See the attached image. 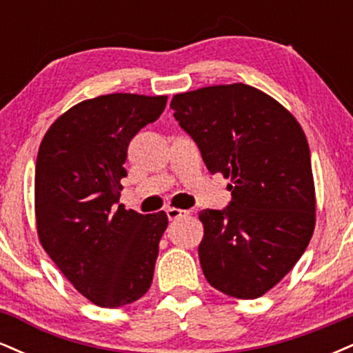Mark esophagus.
Listing matches in <instances>:
<instances>
[{
  "label": "esophagus",
  "mask_w": 353,
  "mask_h": 353,
  "mask_svg": "<svg viewBox=\"0 0 353 353\" xmlns=\"http://www.w3.org/2000/svg\"><path fill=\"white\" fill-rule=\"evenodd\" d=\"M165 214H168L169 221H177V219H182L185 216H189V210H184V209H176V208H169L165 210Z\"/></svg>",
  "instance_id": "1"
}]
</instances>
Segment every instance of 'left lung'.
Here are the masks:
<instances>
[{"mask_svg": "<svg viewBox=\"0 0 353 353\" xmlns=\"http://www.w3.org/2000/svg\"><path fill=\"white\" fill-rule=\"evenodd\" d=\"M171 108L209 171L230 179L228 208L199 212L202 272L219 292L261 297L292 270L315 229L305 132L279 101L242 83L181 92Z\"/></svg>", "mask_w": 353, "mask_h": 353, "instance_id": "obj_1", "label": "left lung"}]
</instances>
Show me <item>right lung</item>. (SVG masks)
Listing matches in <instances>:
<instances>
[{
  "mask_svg": "<svg viewBox=\"0 0 353 353\" xmlns=\"http://www.w3.org/2000/svg\"><path fill=\"white\" fill-rule=\"evenodd\" d=\"M168 96L114 92L86 99L50 125L34 171L36 230L43 249L81 295L116 309L152 283L164 210L117 205L128 145L163 114Z\"/></svg>",
  "mask_w": 353,
  "mask_h": 353,
  "instance_id": "right-lung-1",
  "label": "right lung"
}]
</instances>
